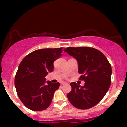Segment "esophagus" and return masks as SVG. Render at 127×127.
Instances as JSON below:
<instances>
[{"label": "esophagus", "instance_id": "obj_1", "mask_svg": "<svg viewBox=\"0 0 127 127\" xmlns=\"http://www.w3.org/2000/svg\"><path fill=\"white\" fill-rule=\"evenodd\" d=\"M66 84V83L64 82V81H62V82L61 83V85H63V84Z\"/></svg>", "mask_w": 127, "mask_h": 127}]
</instances>
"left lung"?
Wrapping results in <instances>:
<instances>
[{"mask_svg":"<svg viewBox=\"0 0 127 127\" xmlns=\"http://www.w3.org/2000/svg\"><path fill=\"white\" fill-rule=\"evenodd\" d=\"M65 52L77 61L79 79L84 80V86L70 83L72 90L67 98L79 109H88L101 101L111 84L112 67L106 57L96 48L88 47H67Z\"/></svg>","mask_w":127,"mask_h":127,"instance_id":"obj_1","label":"left lung"}]
</instances>
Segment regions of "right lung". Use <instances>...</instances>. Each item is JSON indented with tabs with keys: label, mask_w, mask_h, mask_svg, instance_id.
I'll return each mask as SVG.
<instances>
[{
	"label": "right lung",
	"mask_w": 127,
	"mask_h": 127,
	"mask_svg": "<svg viewBox=\"0 0 127 127\" xmlns=\"http://www.w3.org/2000/svg\"><path fill=\"white\" fill-rule=\"evenodd\" d=\"M63 48H43L28 54L18 66L15 77L17 95L28 109L41 111L50 105L60 83L46 81L48 72L54 69L53 63L61 56Z\"/></svg>",
	"instance_id": "add662e5"
}]
</instances>
